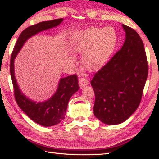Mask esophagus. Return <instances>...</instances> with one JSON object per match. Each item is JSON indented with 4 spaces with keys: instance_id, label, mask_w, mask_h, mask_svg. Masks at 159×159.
Listing matches in <instances>:
<instances>
[{
    "instance_id": "esophagus-1",
    "label": "esophagus",
    "mask_w": 159,
    "mask_h": 159,
    "mask_svg": "<svg viewBox=\"0 0 159 159\" xmlns=\"http://www.w3.org/2000/svg\"><path fill=\"white\" fill-rule=\"evenodd\" d=\"M88 84H89V81H88V80L87 79V78H80V79L79 80V85H80V87L81 88H84L85 86L88 85Z\"/></svg>"
}]
</instances>
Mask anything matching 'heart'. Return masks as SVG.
Wrapping results in <instances>:
<instances>
[{"label":"heart","mask_w":159,"mask_h":159,"mask_svg":"<svg viewBox=\"0 0 159 159\" xmlns=\"http://www.w3.org/2000/svg\"><path fill=\"white\" fill-rule=\"evenodd\" d=\"M118 36L111 27H91L77 31L70 37L71 50L82 53V65L86 69L95 71L105 66L116 48Z\"/></svg>","instance_id":"obj_1"}]
</instances>
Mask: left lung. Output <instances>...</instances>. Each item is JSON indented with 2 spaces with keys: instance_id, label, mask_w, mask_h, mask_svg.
I'll list each match as a JSON object with an SVG mask.
<instances>
[{
  "instance_id": "left-lung-1",
  "label": "left lung",
  "mask_w": 159,
  "mask_h": 159,
  "mask_svg": "<svg viewBox=\"0 0 159 159\" xmlns=\"http://www.w3.org/2000/svg\"><path fill=\"white\" fill-rule=\"evenodd\" d=\"M122 26L125 32L123 47L91 82L95 93L94 116L111 125L123 123L137 110L148 75L142 39L133 29Z\"/></svg>"
}]
</instances>
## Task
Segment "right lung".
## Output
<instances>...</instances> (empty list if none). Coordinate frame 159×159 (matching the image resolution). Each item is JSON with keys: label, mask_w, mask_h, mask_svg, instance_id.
Listing matches in <instances>:
<instances>
[{"label": "right lung", "mask_w": 159, "mask_h": 159, "mask_svg": "<svg viewBox=\"0 0 159 159\" xmlns=\"http://www.w3.org/2000/svg\"><path fill=\"white\" fill-rule=\"evenodd\" d=\"M62 21V18L45 21L25 29L18 37L10 58V71L14 87L15 101L29 118L36 123L44 127L55 125L65 118L70 98L79 90L77 75L61 78L55 93L47 101L37 103L26 97L20 89L15 76L14 61L28 39L42 31L57 27Z\"/></svg>", "instance_id": "add662e5"}]
</instances>
